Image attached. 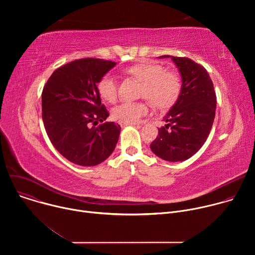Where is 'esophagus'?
<instances>
[{
  "instance_id": "esophagus-1",
  "label": "esophagus",
  "mask_w": 255,
  "mask_h": 255,
  "mask_svg": "<svg viewBox=\"0 0 255 255\" xmlns=\"http://www.w3.org/2000/svg\"><path fill=\"white\" fill-rule=\"evenodd\" d=\"M120 126L124 127V126H127V125H139L138 123H129V122H124V121H119L118 122Z\"/></svg>"
}]
</instances>
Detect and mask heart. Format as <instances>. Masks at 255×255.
<instances>
[{"label": "heart", "instance_id": "b5f03b06", "mask_svg": "<svg viewBox=\"0 0 255 255\" xmlns=\"http://www.w3.org/2000/svg\"><path fill=\"white\" fill-rule=\"evenodd\" d=\"M125 72L142 84L140 96L148 99L159 109L170 107L180 95L183 81L179 72L174 69H165L163 65L156 62L143 61L128 66ZM97 88L102 99L109 103L116 101L118 83L113 75L103 76ZM148 112L147 102H124L113 109L112 116L119 121L135 123Z\"/></svg>", "mask_w": 255, "mask_h": 255}]
</instances>
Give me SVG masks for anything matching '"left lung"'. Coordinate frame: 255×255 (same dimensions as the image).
Here are the masks:
<instances>
[{"label":"left lung","mask_w":255,"mask_h":255,"mask_svg":"<svg viewBox=\"0 0 255 255\" xmlns=\"http://www.w3.org/2000/svg\"><path fill=\"white\" fill-rule=\"evenodd\" d=\"M169 57V55H162ZM181 75L180 95L164 117L165 127L150 144L152 152L167 161H184L203 146L215 118L217 98L207 69L188 57L170 56Z\"/></svg>","instance_id":"obj_1"}]
</instances>
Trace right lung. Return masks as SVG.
<instances>
[{"label": "right lung", "instance_id": "obj_1", "mask_svg": "<svg viewBox=\"0 0 255 255\" xmlns=\"http://www.w3.org/2000/svg\"><path fill=\"white\" fill-rule=\"evenodd\" d=\"M116 62L81 58L53 71L42 91V120L49 140L66 159L94 166L114 151L121 127L106 122L97 84ZM101 123L100 126L97 124Z\"/></svg>", "mask_w": 255, "mask_h": 255}]
</instances>
